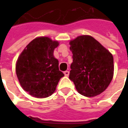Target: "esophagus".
Returning a JSON list of instances; mask_svg holds the SVG:
<instances>
[{
    "label": "esophagus",
    "instance_id": "34e87169",
    "mask_svg": "<svg viewBox=\"0 0 128 128\" xmlns=\"http://www.w3.org/2000/svg\"><path fill=\"white\" fill-rule=\"evenodd\" d=\"M64 74L66 76H69V74H70V72H69V71H67V70H66V71L64 72Z\"/></svg>",
    "mask_w": 128,
    "mask_h": 128
}]
</instances>
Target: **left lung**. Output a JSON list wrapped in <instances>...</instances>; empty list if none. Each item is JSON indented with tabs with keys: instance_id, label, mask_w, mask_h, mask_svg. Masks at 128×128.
<instances>
[{
	"instance_id": "obj_1",
	"label": "left lung",
	"mask_w": 128,
	"mask_h": 128,
	"mask_svg": "<svg viewBox=\"0 0 128 128\" xmlns=\"http://www.w3.org/2000/svg\"><path fill=\"white\" fill-rule=\"evenodd\" d=\"M73 62L69 78L77 91L86 97L103 92L114 76L112 54L93 37L78 36L70 42Z\"/></svg>"
}]
</instances>
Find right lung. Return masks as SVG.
<instances>
[{"instance_id":"1","label":"right lung","mask_w":128,"mask_h":128,"mask_svg":"<svg viewBox=\"0 0 128 128\" xmlns=\"http://www.w3.org/2000/svg\"><path fill=\"white\" fill-rule=\"evenodd\" d=\"M58 44L48 37H38L31 41L19 56L16 64L17 77L30 95L38 98L50 96L64 76L53 55Z\"/></svg>"}]
</instances>
